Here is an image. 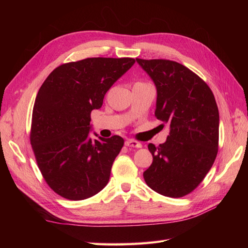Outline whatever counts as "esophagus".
I'll return each instance as SVG.
<instances>
[{
  "label": "esophagus",
  "mask_w": 248,
  "mask_h": 248,
  "mask_svg": "<svg viewBox=\"0 0 248 248\" xmlns=\"http://www.w3.org/2000/svg\"><path fill=\"white\" fill-rule=\"evenodd\" d=\"M125 146L132 147V148H141V144L140 141H137L134 140H127L125 141Z\"/></svg>",
  "instance_id": "esophagus-1"
}]
</instances>
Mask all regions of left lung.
Returning a JSON list of instances; mask_svg holds the SVG:
<instances>
[{
    "label": "left lung",
    "instance_id": "left-lung-1",
    "mask_svg": "<svg viewBox=\"0 0 248 248\" xmlns=\"http://www.w3.org/2000/svg\"><path fill=\"white\" fill-rule=\"evenodd\" d=\"M157 90L155 116L170 125L166 142L149 144L153 162L147 185L169 198H182L204 180L218 151L219 112L211 89L184 65L137 59Z\"/></svg>",
    "mask_w": 248,
    "mask_h": 248
}]
</instances>
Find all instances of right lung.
Instances as JSON below:
<instances>
[{
  "label": "right lung",
  "mask_w": 248,
  "mask_h": 248,
  "mask_svg": "<svg viewBox=\"0 0 248 248\" xmlns=\"http://www.w3.org/2000/svg\"><path fill=\"white\" fill-rule=\"evenodd\" d=\"M136 63L132 58H88L52 71L36 96L30 140L41 174L59 196L81 201L107 186L124 140L89 138L91 111Z\"/></svg>",
  "instance_id": "obj_1"
}]
</instances>
